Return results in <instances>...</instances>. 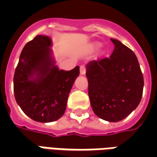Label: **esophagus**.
Listing matches in <instances>:
<instances>
[{
  "label": "esophagus",
  "mask_w": 157,
  "mask_h": 157,
  "mask_svg": "<svg viewBox=\"0 0 157 157\" xmlns=\"http://www.w3.org/2000/svg\"><path fill=\"white\" fill-rule=\"evenodd\" d=\"M80 73H81V75H85L86 74V67L84 65L80 66Z\"/></svg>",
  "instance_id": "obj_1"
}]
</instances>
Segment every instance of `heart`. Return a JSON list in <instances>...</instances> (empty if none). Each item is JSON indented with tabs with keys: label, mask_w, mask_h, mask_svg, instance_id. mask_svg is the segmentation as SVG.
Returning <instances> with one entry per match:
<instances>
[{
	"label": "heart",
	"mask_w": 157,
	"mask_h": 157,
	"mask_svg": "<svg viewBox=\"0 0 157 157\" xmlns=\"http://www.w3.org/2000/svg\"><path fill=\"white\" fill-rule=\"evenodd\" d=\"M95 48H99V44H94V46H93Z\"/></svg>",
	"instance_id": "obj_1"
}]
</instances>
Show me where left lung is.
Listing matches in <instances>:
<instances>
[{
    "label": "left lung",
    "mask_w": 157,
    "mask_h": 157,
    "mask_svg": "<svg viewBox=\"0 0 157 157\" xmlns=\"http://www.w3.org/2000/svg\"><path fill=\"white\" fill-rule=\"evenodd\" d=\"M109 58L86 65L88 95L95 114L118 122L129 115L140 102L144 78L135 53L117 39Z\"/></svg>",
    "instance_id": "8db88e82"
}]
</instances>
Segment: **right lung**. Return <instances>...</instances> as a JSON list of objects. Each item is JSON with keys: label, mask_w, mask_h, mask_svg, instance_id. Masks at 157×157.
<instances>
[{"label": "right lung", "mask_w": 157, "mask_h": 157, "mask_svg": "<svg viewBox=\"0 0 157 157\" xmlns=\"http://www.w3.org/2000/svg\"><path fill=\"white\" fill-rule=\"evenodd\" d=\"M51 44V39L43 35L27 43L13 78L17 104L26 115L41 123L56 121L63 116L69 93L80 74L79 66L71 71L59 70Z\"/></svg>", "instance_id": "obj_1"}]
</instances>
